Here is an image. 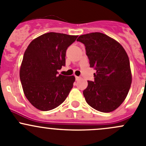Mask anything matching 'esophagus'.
<instances>
[{"instance_id": "1", "label": "esophagus", "mask_w": 146, "mask_h": 146, "mask_svg": "<svg viewBox=\"0 0 146 146\" xmlns=\"http://www.w3.org/2000/svg\"><path fill=\"white\" fill-rule=\"evenodd\" d=\"M80 78V77H78V76H76V80H78Z\"/></svg>"}]
</instances>
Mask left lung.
<instances>
[{"mask_svg":"<svg viewBox=\"0 0 146 146\" xmlns=\"http://www.w3.org/2000/svg\"><path fill=\"white\" fill-rule=\"evenodd\" d=\"M77 41L85 44L90 66L95 68V80L88 81L83 91L87 103L102 112H111L126 99L132 75L126 51L115 39L100 32L80 35Z\"/></svg>","mask_w":146,"mask_h":146,"instance_id":"1","label":"left lung"}]
</instances>
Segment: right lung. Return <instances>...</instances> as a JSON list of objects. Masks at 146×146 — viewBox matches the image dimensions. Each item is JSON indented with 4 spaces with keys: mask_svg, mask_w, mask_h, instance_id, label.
Masks as SVG:
<instances>
[{
    "mask_svg": "<svg viewBox=\"0 0 146 146\" xmlns=\"http://www.w3.org/2000/svg\"><path fill=\"white\" fill-rule=\"evenodd\" d=\"M77 35L48 32L32 41L25 51L20 69L23 92L28 101L41 111L62 104L75 82V76L58 75L66 65L68 47Z\"/></svg>",
    "mask_w": 146,
    "mask_h": 146,
    "instance_id": "1",
    "label": "right lung"
}]
</instances>
